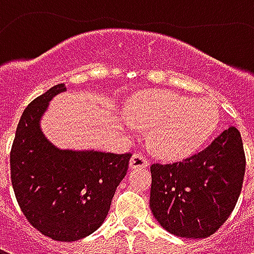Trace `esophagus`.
<instances>
[{
    "label": "esophagus",
    "instance_id": "obj_1",
    "mask_svg": "<svg viewBox=\"0 0 254 254\" xmlns=\"http://www.w3.org/2000/svg\"><path fill=\"white\" fill-rule=\"evenodd\" d=\"M149 160L145 158L143 154H133L130 158V167L132 169H143V167H148Z\"/></svg>",
    "mask_w": 254,
    "mask_h": 254
}]
</instances>
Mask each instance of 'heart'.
Segmentation results:
<instances>
[{
    "mask_svg": "<svg viewBox=\"0 0 254 254\" xmlns=\"http://www.w3.org/2000/svg\"><path fill=\"white\" fill-rule=\"evenodd\" d=\"M133 121L154 127L152 147L163 158H185L211 137L218 127L219 113L213 102L191 99L170 91H149L129 105Z\"/></svg>",
    "mask_w": 254,
    "mask_h": 254,
    "instance_id": "1",
    "label": "heart"
}]
</instances>
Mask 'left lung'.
Instances as JSON below:
<instances>
[{"label":"left lung","instance_id":"left-lung-1","mask_svg":"<svg viewBox=\"0 0 254 254\" xmlns=\"http://www.w3.org/2000/svg\"><path fill=\"white\" fill-rule=\"evenodd\" d=\"M246 158L234 127L197 154L151 166L149 207L170 234L207 238L227 220L238 201Z\"/></svg>","mask_w":254,"mask_h":254}]
</instances>
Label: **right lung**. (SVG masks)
I'll use <instances>...</instances> for the list:
<instances>
[{
  "instance_id": "right-lung-1",
  "label": "right lung",
  "mask_w": 254,
  "mask_h": 254,
  "mask_svg": "<svg viewBox=\"0 0 254 254\" xmlns=\"http://www.w3.org/2000/svg\"><path fill=\"white\" fill-rule=\"evenodd\" d=\"M57 84L25 107L10 149V180L21 212L38 231L63 242L81 240L105 222L132 154L61 151L39 127Z\"/></svg>"
}]
</instances>
